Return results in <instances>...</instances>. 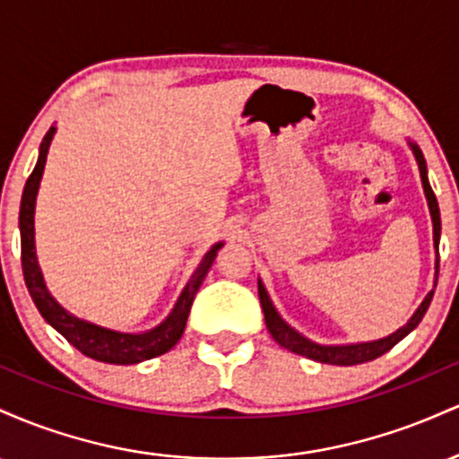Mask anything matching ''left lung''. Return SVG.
I'll return each instance as SVG.
<instances>
[{"label":"left lung","mask_w":459,"mask_h":459,"mask_svg":"<svg viewBox=\"0 0 459 459\" xmlns=\"http://www.w3.org/2000/svg\"><path fill=\"white\" fill-rule=\"evenodd\" d=\"M410 151H412L416 163H419V172H420V183H423V192L425 198H428V207H429V215H431V226H434V247H436V272H434V289L436 282H438V246H440V209H438V200H436L434 192H431L429 178H428V163H425L423 152H420L419 144H414L412 140H408ZM431 298H434V291H429L425 296L420 307L414 310L412 317L408 319V324L402 325L399 330H394L393 334L384 336V339H376V341H367V343H345V345H324V343H315L310 341L308 336H304L302 332H298L293 325H289L287 321L281 317L276 307H273L270 293H267L265 284L259 278V299L263 307V315H265V324L270 334L273 336L278 345L284 347V350L293 351V354H299L304 358H310L315 362H324V365H336V367H351V365H362V362L376 360L377 356L386 354L391 347H394L403 336H408L416 325L420 324L423 315L428 313Z\"/></svg>","instance_id":"1"}]
</instances>
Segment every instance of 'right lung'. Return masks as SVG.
Segmentation results:
<instances>
[{
	"label": "right lung",
	"mask_w": 459,
	"mask_h": 459,
	"mask_svg": "<svg viewBox=\"0 0 459 459\" xmlns=\"http://www.w3.org/2000/svg\"><path fill=\"white\" fill-rule=\"evenodd\" d=\"M56 127L47 131V135L40 142L39 161L25 183L23 196H21V212H19V230H21V263H23V276L31 299L36 308L43 315L47 324L56 328L62 336L77 347L83 356L94 358L99 362H109V365H138V362L151 360V358L166 354L178 343L186 330L189 308H192L194 296L198 293L200 284L207 276L209 267L213 265L218 250L224 246V241H218L207 250L203 261L198 263L196 272L192 273L189 282L183 287L181 296L177 298L168 317L157 324L155 328L144 332H123L105 325L94 324L83 317H77L71 310L62 307L57 299L51 296L47 289V282L40 272L39 256H36V239H34V213H36V196H39L40 178L47 163V152H49L51 140L56 135Z\"/></svg>",
	"instance_id": "add662e5"
}]
</instances>
